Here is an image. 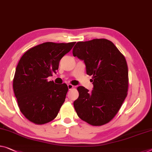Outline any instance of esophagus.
<instances>
[{
	"mask_svg": "<svg viewBox=\"0 0 152 152\" xmlns=\"http://www.w3.org/2000/svg\"><path fill=\"white\" fill-rule=\"evenodd\" d=\"M67 86H68L69 90H72L74 88V86L72 85V84H68V85H67Z\"/></svg>",
	"mask_w": 152,
	"mask_h": 152,
	"instance_id": "34e87169",
	"label": "esophagus"
}]
</instances>
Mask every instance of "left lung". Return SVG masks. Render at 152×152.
I'll return each mask as SVG.
<instances>
[{
	"label": "left lung",
	"instance_id": "8db88e82",
	"mask_svg": "<svg viewBox=\"0 0 152 152\" xmlns=\"http://www.w3.org/2000/svg\"><path fill=\"white\" fill-rule=\"evenodd\" d=\"M73 54L83 60L86 73L92 75V92L79 86L73 102L79 118L92 126H102L113 119L128 94V71L125 57L111 41L95 39L79 41Z\"/></svg>",
	"mask_w": 152,
	"mask_h": 152
}]
</instances>
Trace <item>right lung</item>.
<instances>
[{
	"label": "right lung",
	"instance_id": "add662e5",
	"mask_svg": "<svg viewBox=\"0 0 152 152\" xmlns=\"http://www.w3.org/2000/svg\"><path fill=\"white\" fill-rule=\"evenodd\" d=\"M75 44L46 42L30 48L20 58L13 88L20 111L31 122L44 124L57 116L68 86L48 81V77L56 73L60 60Z\"/></svg>",
	"mask_w": 152,
	"mask_h": 152
}]
</instances>
